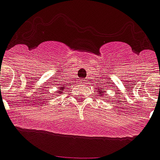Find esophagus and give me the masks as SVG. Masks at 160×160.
I'll return each instance as SVG.
<instances>
[{
	"mask_svg": "<svg viewBox=\"0 0 160 160\" xmlns=\"http://www.w3.org/2000/svg\"><path fill=\"white\" fill-rule=\"evenodd\" d=\"M80 84H85V83H86V82H85V80H80Z\"/></svg>",
	"mask_w": 160,
	"mask_h": 160,
	"instance_id": "esophagus-1",
	"label": "esophagus"
}]
</instances>
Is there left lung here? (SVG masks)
Listing matches in <instances>:
<instances>
[{
  "label": "left lung",
  "instance_id": "8db88e82",
  "mask_svg": "<svg viewBox=\"0 0 160 160\" xmlns=\"http://www.w3.org/2000/svg\"><path fill=\"white\" fill-rule=\"evenodd\" d=\"M98 90H99V91H98V92H99V96L103 98V97H104V94H105V93H104L105 92H102V91H101V90H99V88H98Z\"/></svg>",
  "mask_w": 160,
  "mask_h": 160
}]
</instances>
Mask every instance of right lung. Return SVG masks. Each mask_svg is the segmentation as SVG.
I'll use <instances>...</instances> for the list:
<instances>
[{"label": "right lung", "mask_w": 160, "mask_h": 160, "mask_svg": "<svg viewBox=\"0 0 160 160\" xmlns=\"http://www.w3.org/2000/svg\"><path fill=\"white\" fill-rule=\"evenodd\" d=\"M64 89H65V87L64 86H61L60 88H59V91H57V93L54 95V97L55 96H60V94H61L62 92H63V91H64Z\"/></svg>", "instance_id": "obj_1"}]
</instances>
